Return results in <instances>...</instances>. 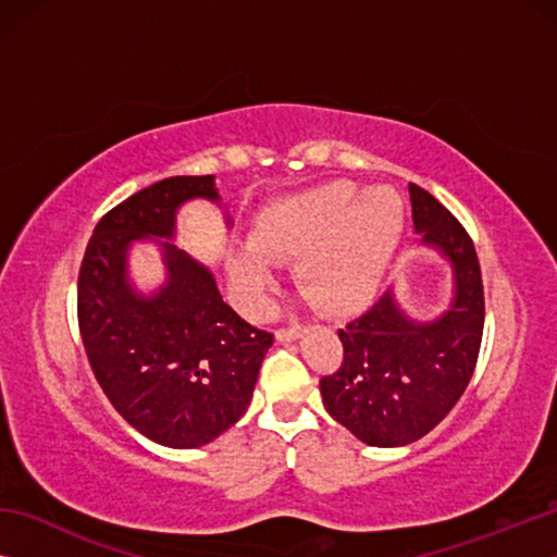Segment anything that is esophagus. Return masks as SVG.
I'll return each mask as SVG.
<instances>
[{
  "label": "esophagus",
  "instance_id": "esophagus-1",
  "mask_svg": "<svg viewBox=\"0 0 557 557\" xmlns=\"http://www.w3.org/2000/svg\"><path fill=\"white\" fill-rule=\"evenodd\" d=\"M301 334V326L299 324H292V326H280L275 336L277 342H292V338H297Z\"/></svg>",
  "mask_w": 557,
  "mask_h": 557
}]
</instances>
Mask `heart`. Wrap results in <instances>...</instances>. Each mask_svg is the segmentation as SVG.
<instances>
[{"instance_id": "1", "label": "heart", "mask_w": 557, "mask_h": 557, "mask_svg": "<svg viewBox=\"0 0 557 557\" xmlns=\"http://www.w3.org/2000/svg\"><path fill=\"white\" fill-rule=\"evenodd\" d=\"M403 201L388 186L358 194L336 178L280 201L252 225L250 248L228 262L231 282L250 314L262 312L275 262H292L301 295L329 317L363 309L379 292L403 233Z\"/></svg>"}]
</instances>
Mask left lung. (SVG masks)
Returning <instances> with one entry per match:
<instances>
[{"instance_id":"left-lung-1","label":"left lung","mask_w":557,"mask_h":557,"mask_svg":"<svg viewBox=\"0 0 557 557\" xmlns=\"http://www.w3.org/2000/svg\"><path fill=\"white\" fill-rule=\"evenodd\" d=\"M410 203L422 245L449 260L455 297L442 317L414 322L388 289L338 329L344 361L319 381L326 412L371 447L410 445L445 420L469 385L484 334L482 268L469 233L418 184Z\"/></svg>"}]
</instances>
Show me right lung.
Wrapping results in <instances>:
<instances>
[{
	"mask_svg": "<svg viewBox=\"0 0 557 557\" xmlns=\"http://www.w3.org/2000/svg\"><path fill=\"white\" fill-rule=\"evenodd\" d=\"M219 201L213 176H169L98 221L78 272V326L90 369L122 418L157 445L194 449L248 410L272 334L225 305L211 270L159 243L166 282L145 297L127 280V250L174 238L178 206Z\"/></svg>",
	"mask_w": 557,
	"mask_h": 557,
	"instance_id": "right-lung-1",
	"label": "right lung"
}]
</instances>
